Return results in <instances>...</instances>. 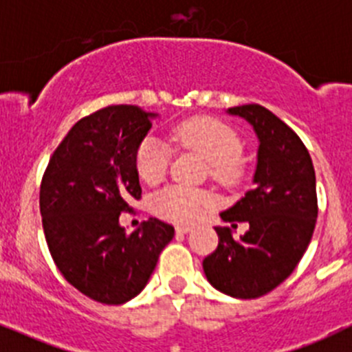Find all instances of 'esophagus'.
I'll list each match as a JSON object with an SVG mask.
<instances>
[{
    "label": "esophagus",
    "mask_w": 352,
    "mask_h": 352,
    "mask_svg": "<svg viewBox=\"0 0 352 352\" xmlns=\"http://www.w3.org/2000/svg\"><path fill=\"white\" fill-rule=\"evenodd\" d=\"M175 230L179 232V234H187V232L192 230V227H189V225H177Z\"/></svg>",
    "instance_id": "1"
}]
</instances>
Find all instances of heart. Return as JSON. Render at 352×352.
<instances>
[{
    "instance_id": "1",
    "label": "heart",
    "mask_w": 352,
    "mask_h": 352,
    "mask_svg": "<svg viewBox=\"0 0 352 352\" xmlns=\"http://www.w3.org/2000/svg\"><path fill=\"white\" fill-rule=\"evenodd\" d=\"M177 146L199 153L208 160L211 175L221 182L234 180L239 175V158L242 141L230 125L214 118H190L177 125L172 132ZM170 148L158 138H146L135 151V170L149 186L162 182L168 172ZM210 206V196L199 189L170 186L156 192L151 199L153 213L175 223L197 220Z\"/></svg>"
}]
</instances>
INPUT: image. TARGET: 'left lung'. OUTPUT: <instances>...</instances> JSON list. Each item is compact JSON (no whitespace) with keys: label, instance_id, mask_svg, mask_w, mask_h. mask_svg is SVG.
<instances>
[{"label":"left lung","instance_id":"left-lung-1","mask_svg":"<svg viewBox=\"0 0 352 352\" xmlns=\"http://www.w3.org/2000/svg\"><path fill=\"white\" fill-rule=\"evenodd\" d=\"M227 113L249 122L259 141L254 187L220 213L225 221H248L249 230L234 239L228 227H214L218 248L203 270L223 294L254 299L280 285L308 249L318 217L315 168L299 135L270 110L242 104Z\"/></svg>","mask_w":352,"mask_h":352}]
</instances>
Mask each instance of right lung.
I'll use <instances>...</instances> for the list:
<instances>
[{"instance_id":"right-lung-1","label":"right lung","mask_w":352,"mask_h":352,"mask_svg":"<svg viewBox=\"0 0 352 352\" xmlns=\"http://www.w3.org/2000/svg\"><path fill=\"white\" fill-rule=\"evenodd\" d=\"M156 117L132 104L84 117L53 153L41 182V217L53 261L68 284L103 305L135 298L175 234L156 218L132 234L118 221L132 199H141L135 151Z\"/></svg>"}]
</instances>
